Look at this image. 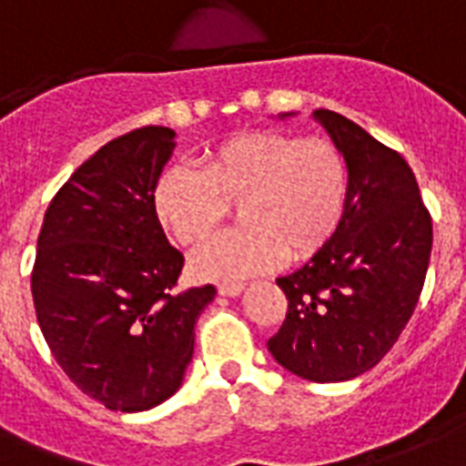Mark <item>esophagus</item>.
Masks as SVG:
<instances>
[{
    "instance_id": "obj_1",
    "label": "esophagus",
    "mask_w": 466,
    "mask_h": 466,
    "mask_svg": "<svg viewBox=\"0 0 466 466\" xmlns=\"http://www.w3.org/2000/svg\"><path fill=\"white\" fill-rule=\"evenodd\" d=\"M241 290H244V285L241 283H222L218 292L222 295V298H237Z\"/></svg>"
}]
</instances>
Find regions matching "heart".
Masks as SVG:
<instances>
[{"instance_id":"obj_1","label":"heart","mask_w":466,"mask_h":466,"mask_svg":"<svg viewBox=\"0 0 466 466\" xmlns=\"http://www.w3.org/2000/svg\"><path fill=\"white\" fill-rule=\"evenodd\" d=\"M346 157L331 140L261 130L219 142L203 168L174 164L152 190L159 225L183 247L203 241L237 203V229L190 256L200 280L237 283L288 261H307L339 232L348 205Z\"/></svg>"}]
</instances>
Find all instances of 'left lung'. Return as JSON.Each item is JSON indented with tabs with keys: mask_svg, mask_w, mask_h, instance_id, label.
<instances>
[{
	"mask_svg": "<svg viewBox=\"0 0 466 466\" xmlns=\"http://www.w3.org/2000/svg\"><path fill=\"white\" fill-rule=\"evenodd\" d=\"M350 176L343 222L317 256L278 288L288 298L268 350L309 382H343L390 353L419 305L433 222L411 167L340 113L314 111Z\"/></svg>",
	"mask_w": 466,
	"mask_h": 466,
	"instance_id": "left-lung-1",
	"label": "left lung"
}]
</instances>
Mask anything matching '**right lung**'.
<instances>
[{
  "instance_id": "add662e5",
  "label": "right lung",
  "mask_w": 466,
  "mask_h": 466,
  "mask_svg": "<svg viewBox=\"0 0 466 466\" xmlns=\"http://www.w3.org/2000/svg\"><path fill=\"white\" fill-rule=\"evenodd\" d=\"M174 137L147 126L104 145L57 190L38 234L40 331L65 375L111 411H147L181 387L196 321L218 295L176 292L183 254L152 208Z\"/></svg>"
}]
</instances>
